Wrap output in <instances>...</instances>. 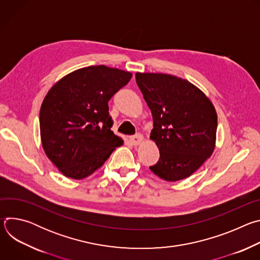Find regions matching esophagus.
I'll use <instances>...</instances> for the list:
<instances>
[{"label": "esophagus", "mask_w": 260, "mask_h": 260, "mask_svg": "<svg viewBox=\"0 0 260 260\" xmlns=\"http://www.w3.org/2000/svg\"><path fill=\"white\" fill-rule=\"evenodd\" d=\"M131 141H132L133 145L137 146V145H139L140 143H142V141H143V136L140 135V134H137V135H135V136H133V137L131 138Z\"/></svg>", "instance_id": "esophagus-1"}]
</instances>
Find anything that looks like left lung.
Instances as JSON below:
<instances>
[{
  "instance_id": "8db88e82",
  "label": "left lung",
  "mask_w": 260,
  "mask_h": 260,
  "mask_svg": "<svg viewBox=\"0 0 260 260\" xmlns=\"http://www.w3.org/2000/svg\"><path fill=\"white\" fill-rule=\"evenodd\" d=\"M136 81L151 110L150 139L159 149L149 169L176 182L192 175L213 153L217 113L209 98L189 81L161 73H137Z\"/></svg>"
}]
</instances>
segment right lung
Returning <instances> with one entry per match:
<instances>
[{
	"label": "right lung",
	"instance_id": "add662e5",
	"mask_svg": "<svg viewBox=\"0 0 260 260\" xmlns=\"http://www.w3.org/2000/svg\"><path fill=\"white\" fill-rule=\"evenodd\" d=\"M132 76L104 64L90 66L68 74L46 94L40 109L42 146L66 177L91 175L123 144L111 131L108 102Z\"/></svg>",
	"mask_w": 260,
	"mask_h": 260
}]
</instances>
